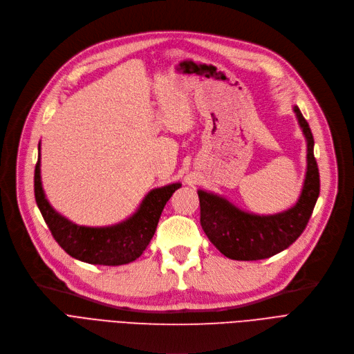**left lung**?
<instances>
[{
	"mask_svg": "<svg viewBox=\"0 0 354 354\" xmlns=\"http://www.w3.org/2000/svg\"><path fill=\"white\" fill-rule=\"evenodd\" d=\"M307 140V174L297 205L282 213L259 216L234 207L221 196L198 190L200 223L209 241L234 261L271 258L292 245L304 232L319 194L314 138L306 118L294 106Z\"/></svg>",
	"mask_w": 354,
	"mask_h": 354,
	"instance_id": "8db88e82",
	"label": "left lung"
}]
</instances>
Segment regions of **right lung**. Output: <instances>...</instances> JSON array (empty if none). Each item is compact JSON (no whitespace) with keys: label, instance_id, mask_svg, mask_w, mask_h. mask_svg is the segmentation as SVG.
<instances>
[{"label":"right lung","instance_id":"add662e5","mask_svg":"<svg viewBox=\"0 0 354 354\" xmlns=\"http://www.w3.org/2000/svg\"><path fill=\"white\" fill-rule=\"evenodd\" d=\"M40 151V148H39ZM180 183L149 192L137 213L108 227L77 226L60 216L44 196L40 178V153L35 170V196L46 225L66 254L93 265H124L136 261L153 239L160 216Z\"/></svg>","mask_w":354,"mask_h":354}]
</instances>
